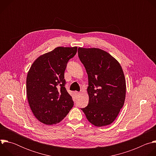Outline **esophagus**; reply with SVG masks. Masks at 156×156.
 <instances>
[{
  "instance_id": "1",
  "label": "esophagus",
  "mask_w": 156,
  "mask_h": 156,
  "mask_svg": "<svg viewBox=\"0 0 156 156\" xmlns=\"http://www.w3.org/2000/svg\"><path fill=\"white\" fill-rule=\"evenodd\" d=\"M79 94H80L79 92H77V91H75V95H78Z\"/></svg>"
}]
</instances>
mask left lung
I'll list each match as a JSON object with an SVG mask.
<instances>
[{
	"label": "left lung",
	"instance_id": "1",
	"mask_svg": "<svg viewBox=\"0 0 156 156\" xmlns=\"http://www.w3.org/2000/svg\"><path fill=\"white\" fill-rule=\"evenodd\" d=\"M88 76V105L81 108L96 126L112 123L123 106L126 82L122 66L107 52L98 48L78 50Z\"/></svg>",
	"mask_w": 156,
	"mask_h": 156
}]
</instances>
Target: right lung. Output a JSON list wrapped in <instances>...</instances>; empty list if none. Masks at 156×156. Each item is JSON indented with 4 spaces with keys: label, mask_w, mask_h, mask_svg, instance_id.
Segmentation results:
<instances>
[{
    "label": "right lung",
    "mask_w": 156,
    "mask_h": 156,
    "mask_svg": "<svg viewBox=\"0 0 156 156\" xmlns=\"http://www.w3.org/2000/svg\"><path fill=\"white\" fill-rule=\"evenodd\" d=\"M76 52L77 47H58L39 57L28 73V102L35 117L44 124L60 122L74 105L65 87L64 73Z\"/></svg>",
    "instance_id": "1"
}]
</instances>
